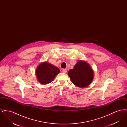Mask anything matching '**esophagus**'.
<instances>
[{
  "label": "esophagus",
  "instance_id": "1",
  "mask_svg": "<svg viewBox=\"0 0 127 127\" xmlns=\"http://www.w3.org/2000/svg\"><path fill=\"white\" fill-rule=\"evenodd\" d=\"M62 72L63 73H66L67 72L66 69H62Z\"/></svg>",
  "mask_w": 127,
  "mask_h": 127
}]
</instances>
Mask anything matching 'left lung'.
Here are the masks:
<instances>
[{"label": "left lung", "instance_id": "left-lung-1", "mask_svg": "<svg viewBox=\"0 0 127 127\" xmlns=\"http://www.w3.org/2000/svg\"><path fill=\"white\" fill-rule=\"evenodd\" d=\"M68 75L75 86L85 88L91 84L94 78V72L90 64L83 61H79Z\"/></svg>", "mask_w": 127, "mask_h": 127}]
</instances>
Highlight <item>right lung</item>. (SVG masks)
I'll list each match as a JSON object with an SVG mask.
<instances>
[{"mask_svg":"<svg viewBox=\"0 0 127 127\" xmlns=\"http://www.w3.org/2000/svg\"><path fill=\"white\" fill-rule=\"evenodd\" d=\"M60 69L47 62L40 64L36 68V75L37 80L42 84L51 82L59 74Z\"/></svg>","mask_w":127,"mask_h":127,"instance_id":"add662e5","label":"right lung"}]
</instances>
